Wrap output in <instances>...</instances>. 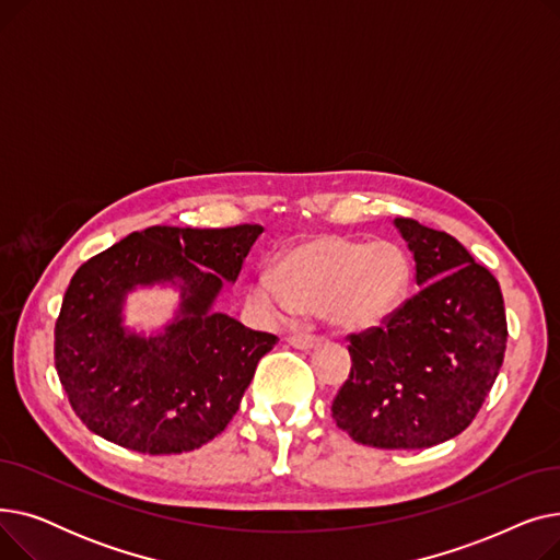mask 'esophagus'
<instances>
[{
	"instance_id": "esophagus-1",
	"label": "esophagus",
	"mask_w": 560,
	"mask_h": 560,
	"mask_svg": "<svg viewBox=\"0 0 560 560\" xmlns=\"http://www.w3.org/2000/svg\"><path fill=\"white\" fill-rule=\"evenodd\" d=\"M288 345L295 347V349H317L319 347V338L308 336V334H292L288 336Z\"/></svg>"
}]
</instances>
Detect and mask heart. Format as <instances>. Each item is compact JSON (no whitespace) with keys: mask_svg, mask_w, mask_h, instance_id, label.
Instances as JSON below:
<instances>
[{"mask_svg":"<svg viewBox=\"0 0 560 560\" xmlns=\"http://www.w3.org/2000/svg\"><path fill=\"white\" fill-rule=\"evenodd\" d=\"M413 262L395 243L317 235L290 249L275 272L252 283V300L272 317L315 311L340 334L376 329L404 306Z\"/></svg>","mask_w":560,"mask_h":560,"instance_id":"b5f03b06","label":"heart"}]
</instances>
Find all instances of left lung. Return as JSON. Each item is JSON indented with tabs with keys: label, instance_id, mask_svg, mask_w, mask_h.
<instances>
[{
	"label": "left lung",
	"instance_id": "1",
	"mask_svg": "<svg viewBox=\"0 0 560 560\" xmlns=\"http://www.w3.org/2000/svg\"><path fill=\"white\" fill-rule=\"evenodd\" d=\"M418 295L376 329L349 336L351 370L331 413L361 445L424 450L465 431L506 351L497 279L445 231L397 218Z\"/></svg>",
	"mask_w": 560,
	"mask_h": 560
}]
</instances>
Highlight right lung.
I'll list each match as a JSON object with an SVG mask.
<instances>
[{"label": "right lung", "mask_w": 560, "mask_h": 560, "mask_svg": "<svg viewBox=\"0 0 560 560\" xmlns=\"http://www.w3.org/2000/svg\"><path fill=\"white\" fill-rule=\"evenodd\" d=\"M262 226H150L74 272L54 329V363L79 420L140 454H182L209 443L235 416L258 361L277 336L213 313ZM172 282L183 306L165 332L121 327L136 284Z\"/></svg>", "instance_id": "1"}]
</instances>
